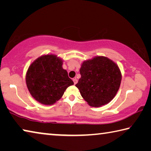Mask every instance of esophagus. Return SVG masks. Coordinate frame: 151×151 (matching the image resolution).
<instances>
[{"label": "esophagus", "instance_id": "1", "mask_svg": "<svg viewBox=\"0 0 151 151\" xmlns=\"http://www.w3.org/2000/svg\"><path fill=\"white\" fill-rule=\"evenodd\" d=\"M73 82H74V84H75V85H76V83H77V79H76V78H74L73 79Z\"/></svg>", "mask_w": 151, "mask_h": 151}]
</instances>
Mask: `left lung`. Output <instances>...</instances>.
<instances>
[{"mask_svg":"<svg viewBox=\"0 0 151 151\" xmlns=\"http://www.w3.org/2000/svg\"><path fill=\"white\" fill-rule=\"evenodd\" d=\"M76 86L89 105L101 106L111 102L119 91L122 75L118 65L109 58L98 56L85 60Z\"/></svg>","mask_w":151,"mask_h":151,"instance_id":"8db88e82","label":"left lung"}]
</instances>
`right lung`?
<instances>
[{"instance_id":"obj_1","label":"right lung","mask_w":151,"mask_h":151,"mask_svg":"<svg viewBox=\"0 0 151 151\" xmlns=\"http://www.w3.org/2000/svg\"><path fill=\"white\" fill-rule=\"evenodd\" d=\"M63 60L55 55L37 58L28 68L26 83L36 101L45 105L55 104L74 83L63 68Z\"/></svg>"}]
</instances>
